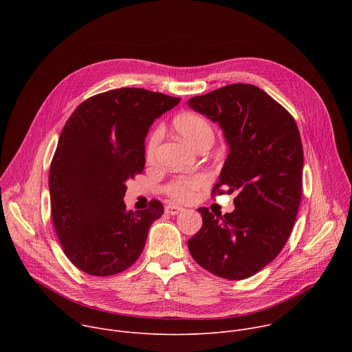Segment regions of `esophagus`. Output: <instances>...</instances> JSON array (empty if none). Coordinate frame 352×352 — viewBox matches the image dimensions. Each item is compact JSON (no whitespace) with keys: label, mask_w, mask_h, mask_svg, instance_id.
Masks as SVG:
<instances>
[{"label":"esophagus","mask_w":352,"mask_h":352,"mask_svg":"<svg viewBox=\"0 0 352 352\" xmlns=\"http://www.w3.org/2000/svg\"><path fill=\"white\" fill-rule=\"evenodd\" d=\"M181 212H184V209L179 208V206H175V205H167V206H166V213H168V214H171V216H177V214H179Z\"/></svg>","instance_id":"obj_1"}]
</instances>
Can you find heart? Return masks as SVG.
<instances>
[{"mask_svg":"<svg viewBox=\"0 0 352 352\" xmlns=\"http://www.w3.org/2000/svg\"><path fill=\"white\" fill-rule=\"evenodd\" d=\"M174 126L177 132L192 146H197L200 142L206 139H213L212 125L202 116L193 113H185L178 116L174 120ZM163 128L157 126L150 133L146 143V157L152 160L157 150V146L163 138ZM208 184V177L205 174H195V175H182L171 181L166 186V193L177 202H190L195 199L196 192Z\"/></svg>","mask_w":352,"mask_h":352,"instance_id":"heart-1","label":"heart"}]
</instances>
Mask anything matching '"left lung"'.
<instances>
[{"instance_id": "1", "label": "left lung", "mask_w": 352, "mask_h": 352, "mask_svg": "<svg viewBox=\"0 0 352 352\" xmlns=\"http://www.w3.org/2000/svg\"><path fill=\"white\" fill-rule=\"evenodd\" d=\"M188 106L217 122L228 143L213 195L236 193L232 213L197 209L204 224L189 238V252L214 276L243 280L267 266L292 231L302 193L300 135L292 116L254 85H227Z\"/></svg>"}]
</instances>
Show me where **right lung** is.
<instances>
[{
  "instance_id": "obj_1",
  "label": "right lung",
  "mask_w": 352,
  "mask_h": 352,
  "mask_svg": "<svg viewBox=\"0 0 352 352\" xmlns=\"http://www.w3.org/2000/svg\"><path fill=\"white\" fill-rule=\"evenodd\" d=\"M179 97L122 87L89 97L67 121L50 166L52 216L67 258L91 276H114L131 267L152 223L164 213L152 200L126 210V181L144 167L150 125Z\"/></svg>"
}]
</instances>
